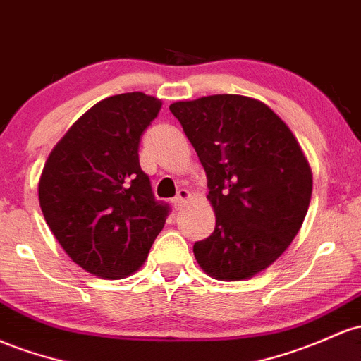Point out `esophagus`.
Here are the masks:
<instances>
[{
    "label": "esophagus",
    "mask_w": 361,
    "mask_h": 361,
    "mask_svg": "<svg viewBox=\"0 0 361 361\" xmlns=\"http://www.w3.org/2000/svg\"><path fill=\"white\" fill-rule=\"evenodd\" d=\"M188 199H190V192H188V190L180 188V190H178L176 199H174V207L181 209V207H183V205H185V202H187Z\"/></svg>",
    "instance_id": "obj_1"
}]
</instances>
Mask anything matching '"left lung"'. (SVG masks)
I'll return each mask as SVG.
<instances>
[{
    "label": "left lung",
    "mask_w": 361,
    "mask_h": 361,
    "mask_svg": "<svg viewBox=\"0 0 361 361\" xmlns=\"http://www.w3.org/2000/svg\"><path fill=\"white\" fill-rule=\"evenodd\" d=\"M169 111L207 174L216 228L195 241L209 276H255L290 247L307 216L312 171L286 123L264 102L236 94L180 101Z\"/></svg>",
    "instance_id": "left-lung-1"
}]
</instances>
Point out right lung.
I'll list each match as a JSON object with an SVG mask.
<instances>
[{"instance_id":"1","label":"right lung","mask_w":361,"mask_h":361,"mask_svg":"<svg viewBox=\"0 0 361 361\" xmlns=\"http://www.w3.org/2000/svg\"><path fill=\"white\" fill-rule=\"evenodd\" d=\"M161 101L126 92L92 106L47 157L39 204L53 235L90 274L121 279L147 259L171 209L138 162Z\"/></svg>"}]
</instances>
